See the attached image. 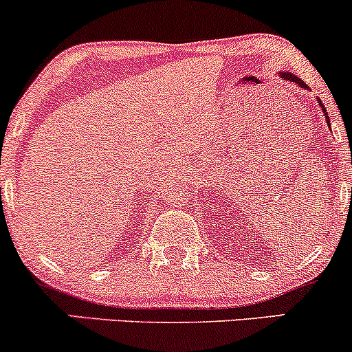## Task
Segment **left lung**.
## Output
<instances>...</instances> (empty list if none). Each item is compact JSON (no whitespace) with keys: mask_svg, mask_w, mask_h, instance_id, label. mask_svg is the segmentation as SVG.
I'll return each mask as SVG.
<instances>
[{"mask_svg":"<svg viewBox=\"0 0 352 352\" xmlns=\"http://www.w3.org/2000/svg\"><path fill=\"white\" fill-rule=\"evenodd\" d=\"M280 74L283 76L285 79H288V81H292V82H296V85H298L300 88H307V85H305V82H303V79L296 78V76H293L292 72H280ZM318 104H320L322 111H324V115H325V120H327V123H329V115H327V110H325V108H324V104H322V101H320V100H318ZM329 126H331V123H329Z\"/></svg>","mask_w":352,"mask_h":352,"instance_id":"left-lung-1","label":"left lung"}]
</instances>
